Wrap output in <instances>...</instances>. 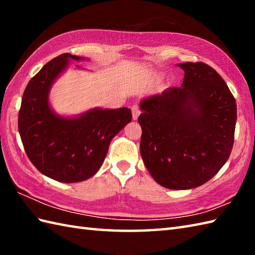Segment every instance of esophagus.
<instances>
[{
	"label": "esophagus",
	"mask_w": 255,
	"mask_h": 255,
	"mask_svg": "<svg viewBox=\"0 0 255 255\" xmlns=\"http://www.w3.org/2000/svg\"><path fill=\"white\" fill-rule=\"evenodd\" d=\"M131 112H132V119H133V121H137L139 115H140V113H141V112H140L139 106L133 105V106L131 107Z\"/></svg>",
	"instance_id": "1"
}]
</instances>
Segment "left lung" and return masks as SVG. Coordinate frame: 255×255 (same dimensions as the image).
<instances>
[{"label":"left lung","mask_w":255,"mask_h":255,"mask_svg":"<svg viewBox=\"0 0 255 255\" xmlns=\"http://www.w3.org/2000/svg\"><path fill=\"white\" fill-rule=\"evenodd\" d=\"M184 80L140 103V153L165 188L203 185L229 159L237 104L223 78L203 62L180 63Z\"/></svg>","instance_id":"left-lung-1"}]
</instances>
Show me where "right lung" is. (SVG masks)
Segmentation results:
<instances>
[{"label":"right lung","mask_w":255,"mask_h":255,"mask_svg":"<svg viewBox=\"0 0 255 255\" xmlns=\"http://www.w3.org/2000/svg\"><path fill=\"white\" fill-rule=\"evenodd\" d=\"M70 60L84 58L62 53L31 78L18 114V131L27 156L42 174L62 183L93 176L104 162L112 139L132 118L127 107L93 108L72 118L57 115L48 96Z\"/></svg>","instance_id":"obj_1"}]
</instances>
